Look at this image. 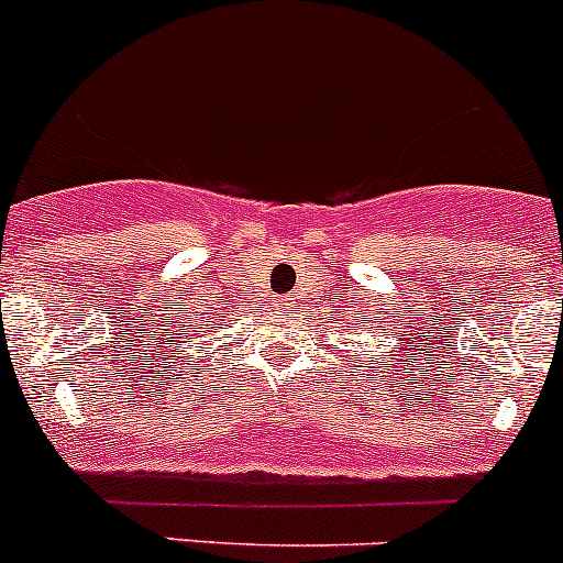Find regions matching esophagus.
<instances>
[{
  "label": "esophagus",
  "instance_id": "1",
  "mask_svg": "<svg viewBox=\"0 0 563 563\" xmlns=\"http://www.w3.org/2000/svg\"><path fill=\"white\" fill-rule=\"evenodd\" d=\"M292 303H296V298H292V296H278L276 298V307L278 309H290Z\"/></svg>",
  "mask_w": 563,
  "mask_h": 563
}]
</instances>
